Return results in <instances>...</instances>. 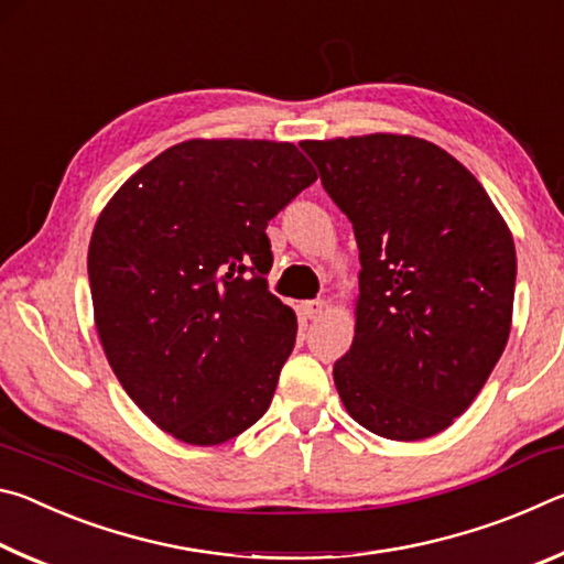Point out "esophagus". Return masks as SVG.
I'll return each mask as SVG.
<instances>
[{
  "label": "esophagus",
  "mask_w": 564,
  "mask_h": 564,
  "mask_svg": "<svg viewBox=\"0 0 564 564\" xmlns=\"http://www.w3.org/2000/svg\"><path fill=\"white\" fill-rule=\"evenodd\" d=\"M299 311H301L303 318L313 321V318H318L323 311H326V301H321V299H316V301H303V303L299 305Z\"/></svg>",
  "instance_id": "obj_1"
}]
</instances>
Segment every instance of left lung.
Returning <instances> with one entry per match:
<instances>
[{"label": "left lung", "mask_w": 564, "mask_h": 564, "mask_svg": "<svg viewBox=\"0 0 564 564\" xmlns=\"http://www.w3.org/2000/svg\"><path fill=\"white\" fill-rule=\"evenodd\" d=\"M360 251L356 338L333 366L350 417L423 441L463 415L510 336L518 259L470 171L400 133L303 141Z\"/></svg>", "instance_id": "1"}]
</instances>
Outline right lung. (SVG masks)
Listing matches in <instances>:
<instances>
[{"label":"right lung","instance_id":"right-lung-1","mask_svg":"<svg viewBox=\"0 0 564 564\" xmlns=\"http://www.w3.org/2000/svg\"><path fill=\"white\" fill-rule=\"evenodd\" d=\"M313 181L285 141L191 139L139 169L94 226L104 352L176 441L226 443L269 410L299 323L269 291L265 226Z\"/></svg>","mask_w":564,"mask_h":564}]
</instances>
